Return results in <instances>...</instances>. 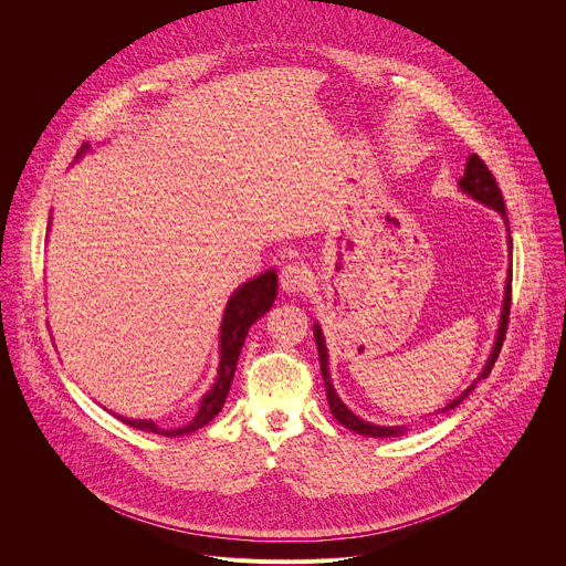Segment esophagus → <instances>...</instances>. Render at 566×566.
Listing matches in <instances>:
<instances>
[{"label":"esophagus","instance_id":"34e87169","mask_svg":"<svg viewBox=\"0 0 566 566\" xmlns=\"http://www.w3.org/2000/svg\"><path fill=\"white\" fill-rule=\"evenodd\" d=\"M311 280H313L311 271L300 262H291V264L282 266V271H280V286L286 293H300V291L308 289Z\"/></svg>","mask_w":566,"mask_h":566}]
</instances>
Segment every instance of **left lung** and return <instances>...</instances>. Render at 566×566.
<instances>
[{
	"mask_svg": "<svg viewBox=\"0 0 566 566\" xmlns=\"http://www.w3.org/2000/svg\"><path fill=\"white\" fill-rule=\"evenodd\" d=\"M459 186H461V190L463 192H468L470 197H474L476 201H481V203H486L489 208H493V210H497L502 217H504V221H506V226H509V217H506V206H504V197H502V190H500V186H497V181H495V177L491 175V170L486 168V164H483L481 160V156H476V154H470L468 156V164H465V172H463V177H461V181H459ZM511 244H513V239H509ZM511 295H513V275L509 273V282H506V295H504V311H502V322H500V334H497V340H495V347H493V354H491V358H489V363H486V367L481 369V374H479V378L476 380H481V378H486L489 374H491V369H493V365H495V360H497V356H500V352H502V345H504V340H506V329H509V317H511ZM313 334H315V343H317V356H319V369H322V378H325V389H327V400H329V408H332V415L336 417V421L340 423V426H345L347 430H354L356 434H365V437H400L402 434V430L406 428H382V426H371V423H367V421H363V419H358L356 415H352L347 408H345V402L338 398V394H336V389H334V385H332V378H329V369H327V345H325V338H322V332H319V327L315 325V329H313ZM476 380L461 394V396H457L448 408H443L441 412H448V410H454L459 402L474 389V385H476Z\"/></svg>",
	"mask_w": 566,
	"mask_h": 566,
	"instance_id": "obj_1",
	"label": "left lung"
}]
</instances>
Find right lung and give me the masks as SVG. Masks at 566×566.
I'll return each instance as SVG.
<instances>
[{
    "instance_id": "1",
    "label": "right lung",
    "mask_w": 566,
    "mask_h": 566,
    "mask_svg": "<svg viewBox=\"0 0 566 566\" xmlns=\"http://www.w3.org/2000/svg\"><path fill=\"white\" fill-rule=\"evenodd\" d=\"M85 149H87V145L80 147V154H83ZM275 295H277L275 271L262 273L260 277L241 284L232 293V297L228 300L223 319H221V363H219L217 382L203 396L197 417L188 426L177 428V430H164V428H158L154 421H134V419H123V417H118V419H123V423H127L132 428L154 432V434H164V437H181V434H190V432L208 426L223 408L234 369H237V360H239L241 347H244L251 325L271 308Z\"/></svg>"
}]
</instances>
